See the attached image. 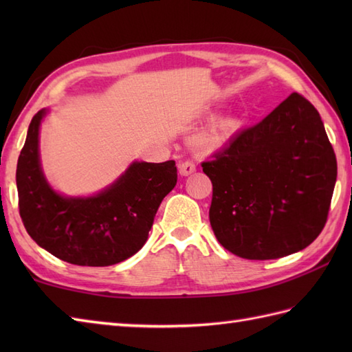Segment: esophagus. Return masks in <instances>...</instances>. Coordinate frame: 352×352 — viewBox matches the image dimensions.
<instances>
[{
	"label": "esophagus",
	"mask_w": 352,
	"mask_h": 352,
	"mask_svg": "<svg viewBox=\"0 0 352 352\" xmlns=\"http://www.w3.org/2000/svg\"><path fill=\"white\" fill-rule=\"evenodd\" d=\"M178 170H180V174L183 177H188V175L193 174V172L197 170V166H195V163H193V162L186 160V162H182L180 164H178Z\"/></svg>",
	"instance_id": "esophagus-1"
}]
</instances>
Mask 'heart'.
I'll return each mask as SVG.
<instances>
[{
    "mask_svg": "<svg viewBox=\"0 0 352 352\" xmlns=\"http://www.w3.org/2000/svg\"><path fill=\"white\" fill-rule=\"evenodd\" d=\"M237 129V121L233 118H222L216 121L210 129L199 134L197 138V145L201 149H218L223 146L233 136Z\"/></svg>",
    "mask_w": 352,
    "mask_h": 352,
    "instance_id": "b5f03b06",
    "label": "heart"
}]
</instances>
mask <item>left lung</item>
<instances>
[{
  "mask_svg": "<svg viewBox=\"0 0 352 352\" xmlns=\"http://www.w3.org/2000/svg\"><path fill=\"white\" fill-rule=\"evenodd\" d=\"M201 166L213 184V233L236 256L280 258L324 230L338 162L322 119L302 95L290 94Z\"/></svg>",
  "mask_w": 352,
  "mask_h": 352,
  "instance_id": "obj_1",
  "label": "left lung"
}]
</instances>
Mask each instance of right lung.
<instances>
[{"mask_svg": "<svg viewBox=\"0 0 352 352\" xmlns=\"http://www.w3.org/2000/svg\"><path fill=\"white\" fill-rule=\"evenodd\" d=\"M45 113L42 109L33 116L18 159L19 214L27 233L54 257L78 266H110L134 256L145 245L163 198L175 188V162H134L98 195H58L39 160Z\"/></svg>", "mask_w": 352, "mask_h": 352, "instance_id": "add662e5", "label": "right lung"}]
</instances>
